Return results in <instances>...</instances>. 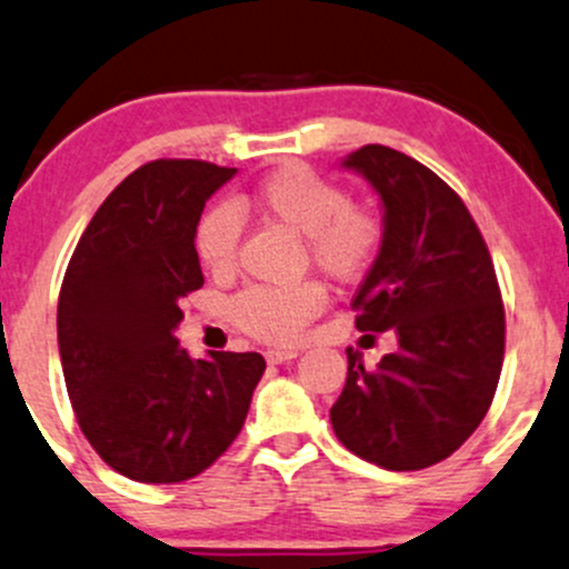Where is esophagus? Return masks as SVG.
<instances>
[{"mask_svg":"<svg viewBox=\"0 0 569 569\" xmlns=\"http://www.w3.org/2000/svg\"><path fill=\"white\" fill-rule=\"evenodd\" d=\"M266 358L268 363H284V360H296L298 350H268Z\"/></svg>","mask_w":569,"mask_h":569,"instance_id":"1","label":"esophagus"}]
</instances>
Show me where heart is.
Instances as JSON below:
<instances>
[{
	"instance_id": "heart-1",
	"label": "heart",
	"mask_w": 569,
	"mask_h": 569,
	"mask_svg": "<svg viewBox=\"0 0 569 569\" xmlns=\"http://www.w3.org/2000/svg\"><path fill=\"white\" fill-rule=\"evenodd\" d=\"M249 206L266 219L303 233L307 260L336 282L366 277L382 252L385 222L369 206L352 203L350 192L317 173L307 162H284L258 181ZM241 219L228 206H213L194 228V254L213 277L236 268ZM326 290L317 282L292 287H247L230 301V317L243 333L260 341L296 339L320 309Z\"/></svg>"
}]
</instances>
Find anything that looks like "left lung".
Listing matches in <instances>:
<instances>
[{
    "label": "left lung",
    "mask_w": 569,
    "mask_h": 569,
    "mask_svg": "<svg viewBox=\"0 0 569 569\" xmlns=\"http://www.w3.org/2000/svg\"><path fill=\"white\" fill-rule=\"evenodd\" d=\"M345 164L385 206L382 252L350 303L356 326L393 328L399 347L377 369L347 350L331 423L350 453L415 472L456 453L491 407L505 360L502 290L472 213L433 170L380 143Z\"/></svg>",
    "instance_id": "obj_1"
}]
</instances>
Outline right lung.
Segmentation results:
<instances>
[{
    "label": "right lung",
    "instance_id": "add662e5",
    "mask_svg": "<svg viewBox=\"0 0 569 569\" xmlns=\"http://www.w3.org/2000/svg\"><path fill=\"white\" fill-rule=\"evenodd\" d=\"M236 168L154 160L132 170L83 230L59 292L57 331L76 420L97 456L138 482L209 469L247 420L260 352L192 358L173 328L203 287L194 228Z\"/></svg>",
    "mask_w": 569,
    "mask_h": 569
}]
</instances>
